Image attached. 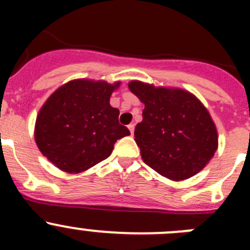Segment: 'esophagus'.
Wrapping results in <instances>:
<instances>
[{
	"label": "esophagus",
	"mask_w": 250,
	"mask_h": 250,
	"mask_svg": "<svg viewBox=\"0 0 250 250\" xmlns=\"http://www.w3.org/2000/svg\"><path fill=\"white\" fill-rule=\"evenodd\" d=\"M127 129L130 130V134H134V129H135V125H134V124H129V125H127Z\"/></svg>",
	"instance_id": "obj_1"
}]
</instances>
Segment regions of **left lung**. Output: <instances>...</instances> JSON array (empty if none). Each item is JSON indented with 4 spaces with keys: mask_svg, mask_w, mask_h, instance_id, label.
I'll return each mask as SVG.
<instances>
[{
    "mask_svg": "<svg viewBox=\"0 0 250 250\" xmlns=\"http://www.w3.org/2000/svg\"><path fill=\"white\" fill-rule=\"evenodd\" d=\"M129 89L145 105L134 132L145 164L174 182L204 169L218 150V131L202 101L184 89L139 80Z\"/></svg>",
    "mask_w": 250,
    "mask_h": 250,
    "instance_id": "8db88e82",
    "label": "left lung"
}]
</instances>
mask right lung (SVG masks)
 <instances>
[{
    "mask_svg": "<svg viewBox=\"0 0 250 250\" xmlns=\"http://www.w3.org/2000/svg\"><path fill=\"white\" fill-rule=\"evenodd\" d=\"M120 83L76 79L52 92L35 124V141L42 155L70 174L109 158L116 140L130 135L119 124V110L110 105Z\"/></svg>",
    "mask_w": 250,
    "mask_h": 250,
    "instance_id": "1",
    "label": "right lung"
}]
</instances>
